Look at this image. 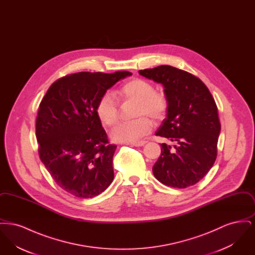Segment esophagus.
<instances>
[{
  "label": "esophagus",
  "instance_id": "34e87169",
  "mask_svg": "<svg viewBox=\"0 0 255 255\" xmlns=\"http://www.w3.org/2000/svg\"><path fill=\"white\" fill-rule=\"evenodd\" d=\"M146 143H147V141H144V140H141V141H134V142H132V143H131V145L136 146V147H139V146L145 145Z\"/></svg>",
  "mask_w": 255,
  "mask_h": 255
}]
</instances>
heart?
Instances as JSON below:
<instances>
[{
    "mask_svg": "<svg viewBox=\"0 0 255 255\" xmlns=\"http://www.w3.org/2000/svg\"><path fill=\"white\" fill-rule=\"evenodd\" d=\"M119 96L125 100H136L132 121L119 124L111 133V136L118 142H133L140 139L152 129V122L161 120L168 108L166 97L155 91L154 86L142 78H133L120 88ZM97 118L104 126L116 125L120 117L119 104L115 97L105 93L97 102Z\"/></svg>",
    "mask_w": 255,
    "mask_h": 255,
    "instance_id": "b5f03b06",
    "label": "heart"
}]
</instances>
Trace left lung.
Segmentation results:
<instances>
[{
  "mask_svg": "<svg viewBox=\"0 0 255 255\" xmlns=\"http://www.w3.org/2000/svg\"><path fill=\"white\" fill-rule=\"evenodd\" d=\"M138 73L163 86L168 108L156 135L176 142L173 150L160 144L153 174L171 187L191 186L206 176L217 157L221 124L214 98L201 79L171 66Z\"/></svg>",
  "mask_w": 255,
  "mask_h": 255,
  "instance_id": "1",
  "label": "left lung"
}]
</instances>
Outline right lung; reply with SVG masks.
Returning a JSON list of instances; mask_svg holds the SVG:
<instances>
[{
  "instance_id": "right-lung-1",
  "label": "right lung",
  "mask_w": 255,
  "mask_h": 255,
  "mask_svg": "<svg viewBox=\"0 0 255 255\" xmlns=\"http://www.w3.org/2000/svg\"><path fill=\"white\" fill-rule=\"evenodd\" d=\"M129 72L73 73L56 80L36 119L39 157L62 189L78 198L102 193L114 180L110 144L97 118V102Z\"/></svg>"
}]
</instances>
